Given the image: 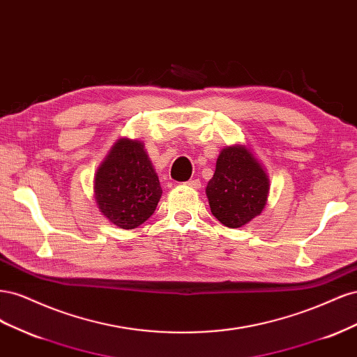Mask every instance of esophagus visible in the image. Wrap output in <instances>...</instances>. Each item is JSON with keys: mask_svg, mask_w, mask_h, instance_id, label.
Instances as JSON below:
<instances>
[{"mask_svg": "<svg viewBox=\"0 0 357 357\" xmlns=\"http://www.w3.org/2000/svg\"><path fill=\"white\" fill-rule=\"evenodd\" d=\"M186 185L189 188H193V189H199L201 188V181H199V178H193V180H189Z\"/></svg>", "mask_w": 357, "mask_h": 357, "instance_id": "1", "label": "esophagus"}]
</instances>
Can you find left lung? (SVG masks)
I'll list each match as a JSON object with an SVG mask.
<instances>
[{"label": "left lung", "instance_id": "8db88e82", "mask_svg": "<svg viewBox=\"0 0 357 357\" xmlns=\"http://www.w3.org/2000/svg\"><path fill=\"white\" fill-rule=\"evenodd\" d=\"M268 190L269 178L250 149L234 144L220 152L205 193L215 219L228 228H241L262 213Z\"/></svg>", "mask_w": 357, "mask_h": 357}]
</instances>
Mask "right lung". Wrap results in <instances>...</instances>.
Segmentation results:
<instances>
[{
  "instance_id": "obj_1",
  "label": "right lung",
  "mask_w": 357,
  "mask_h": 357,
  "mask_svg": "<svg viewBox=\"0 0 357 357\" xmlns=\"http://www.w3.org/2000/svg\"><path fill=\"white\" fill-rule=\"evenodd\" d=\"M95 201L121 229H134L156 210L162 189L144 144L117 139L95 174Z\"/></svg>"
}]
</instances>
